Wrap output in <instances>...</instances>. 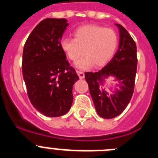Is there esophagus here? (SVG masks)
Segmentation results:
<instances>
[{"instance_id":"esophagus-1","label":"esophagus","mask_w":158,"mask_h":158,"mask_svg":"<svg viewBox=\"0 0 158 158\" xmlns=\"http://www.w3.org/2000/svg\"><path fill=\"white\" fill-rule=\"evenodd\" d=\"M77 73L78 74V76H79L80 79H84V78H85V73H84L83 72H81V71L77 70Z\"/></svg>"}]
</instances>
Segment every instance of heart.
Listing matches in <instances>:
<instances>
[{"instance_id": "1", "label": "heart", "mask_w": 158, "mask_h": 158, "mask_svg": "<svg viewBox=\"0 0 158 158\" xmlns=\"http://www.w3.org/2000/svg\"><path fill=\"white\" fill-rule=\"evenodd\" d=\"M118 45V36L115 30L100 25L86 24L73 31V39L62 38L60 49L65 56L76 62L82 54L85 56L77 62L79 69H85L94 64L103 66L114 57Z\"/></svg>"}]
</instances>
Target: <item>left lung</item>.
Wrapping results in <instances>:
<instances>
[{"label": "left lung", "instance_id": "1", "mask_svg": "<svg viewBox=\"0 0 158 158\" xmlns=\"http://www.w3.org/2000/svg\"><path fill=\"white\" fill-rule=\"evenodd\" d=\"M115 25L119 30L117 52L101 70L85 73L96 111L104 118H112L120 115L131 101L135 89L138 63L136 43L122 25ZM110 76L116 78L117 87L120 88L111 94L101 87L104 79Z\"/></svg>", "mask_w": 158, "mask_h": 158}]
</instances>
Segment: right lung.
Instances as JSON below:
<instances>
[{
	"label": "right lung",
	"mask_w": 158,
	"mask_h": 158,
	"mask_svg": "<svg viewBox=\"0 0 158 158\" xmlns=\"http://www.w3.org/2000/svg\"><path fill=\"white\" fill-rule=\"evenodd\" d=\"M69 25L65 19L47 18L25 43L22 70L33 107L48 117L66 114L73 103V86L79 77L69 65L59 43Z\"/></svg>",
	"instance_id": "obj_1"
}]
</instances>
